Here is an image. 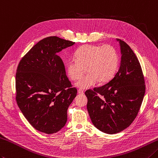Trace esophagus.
Instances as JSON below:
<instances>
[{"mask_svg":"<svg viewBox=\"0 0 158 158\" xmlns=\"http://www.w3.org/2000/svg\"><path fill=\"white\" fill-rule=\"evenodd\" d=\"M77 92H78V94H84V92H83L82 89H79L78 91H77Z\"/></svg>","mask_w":158,"mask_h":158,"instance_id":"1","label":"esophagus"}]
</instances>
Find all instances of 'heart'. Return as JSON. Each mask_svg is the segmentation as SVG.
Instances as JSON below:
<instances>
[{"mask_svg":"<svg viewBox=\"0 0 158 158\" xmlns=\"http://www.w3.org/2000/svg\"><path fill=\"white\" fill-rule=\"evenodd\" d=\"M75 60L66 64L68 75L73 81L80 79L85 73L88 74L76 83L80 89H88L98 81L107 82L113 78L119 66V55L114 46L86 44L75 52Z\"/></svg>","mask_w":158,"mask_h":158,"instance_id":"heart-1","label":"heart"}]
</instances>
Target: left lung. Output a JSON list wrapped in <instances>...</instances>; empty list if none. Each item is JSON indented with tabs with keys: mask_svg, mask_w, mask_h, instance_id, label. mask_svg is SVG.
<instances>
[{
	"mask_svg": "<svg viewBox=\"0 0 158 158\" xmlns=\"http://www.w3.org/2000/svg\"><path fill=\"white\" fill-rule=\"evenodd\" d=\"M117 41L122 55L118 72L106 84L85 92L92 124L108 134H117L131 124L145 94L143 73L136 55L125 42Z\"/></svg>",
	"mask_w": 158,
	"mask_h": 158,
	"instance_id": "obj_1",
	"label": "left lung"
}]
</instances>
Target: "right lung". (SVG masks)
I'll list each match as a JSON object with an SVG mask.
<instances>
[{
  "label": "right lung",
  "instance_id": "obj_1",
  "mask_svg": "<svg viewBox=\"0 0 158 158\" xmlns=\"http://www.w3.org/2000/svg\"><path fill=\"white\" fill-rule=\"evenodd\" d=\"M75 42L51 36L40 40L22 58L15 74V99L36 130L54 134L67 121V110L77 95L59 52Z\"/></svg>",
  "mask_w": 158,
  "mask_h": 158
}]
</instances>
